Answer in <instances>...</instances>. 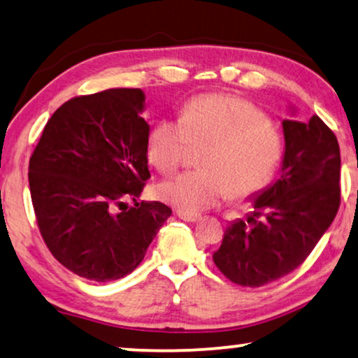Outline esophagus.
I'll return each instance as SVG.
<instances>
[{
    "label": "esophagus",
    "instance_id": "34e87169",
    "mask_svg": "<svg viewBox=\"0 0 358 358\" xmlns=\"http://www.w3.org/2000/svg\"><path fill=\"white\" fill-rule=\"evenodd\" d=\"M177 215H178V218H181V220L189 222V223H196L201 220V215H196V213H186V212L177 210Z\"/></svg>",
    "mask_w": 358,
    "mask_h": 358
}]
</instances>
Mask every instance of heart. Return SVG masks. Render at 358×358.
Instances as JSON below:
<instances>
[{
  "mask_svg": "<svg viewBox=\"0 0 358 358\" xmlns=\"http://www.w3.org/2000/svg\"><path fill=\"white\" fill-rule=\"evenodd\" d=\"M210 145L199 172L165 180L159 197L175 209L199 213L233 196L249 199L273 180L282 135L265 112L234 94H204L185 106L180 119L159 120L149 133L148 159L161 173L185 164L191 148Z\"/></svg>",
  "mask_w": 358,
  "mask_h": 358,
  "instance_id": "1",
  "label": "heart"
}]
</instances>
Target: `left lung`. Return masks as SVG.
<instances>
[{
	"instance_id": "left-lung-1",
	"label": "left lung",
	"mask_w": 358,
	"mask_h": 358,
	"mask_svg": "<svg viewBox=\"0 0 358 358\" xmlns=\"http://www.w3.org/2000/svg\"><path fill=\"white\" fill-rule=\"evenodd\" d=\"M281 177L255 196L254 215L233 222L212 259L228 280L259 287L296 270L341 204L338 138L318 115L282 120Z\"/></svg>"
}]
</instances>
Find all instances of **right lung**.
Instances as JSON below:
<instances>
[{
  "mask_svg": "<svg viewBox=\"0 0 358 358\" xmlns=\"http://www.w3.org/2000/svg\"><path fill=\"white\" fill-rule=\"evenodd\" d=\"M143 108L140 88L76 96L51 115L30 157L43 241L57 262L90 281L131 273L172 213L162 202H136L151 178Z\"/></svg>",
  "mask_w": 358,
  "mask_h": 358,
  "instance_id": "obj_1",
  "label": "right lung"
}]
</instances>
